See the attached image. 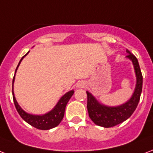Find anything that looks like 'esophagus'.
Listing matches in <instances>:
<instances>
[{
  "label": "esophagus",
  "instance_id": "1",
  "mask_svg": "<svg viewBox=\"0 0 153 153\" xmlns=\"http://www.w3.org/2000/svg\"><path fill=\"white\" fill-rule=\"evenodd\" d=\"M82 86H83V84H82V83H81V82L78 84V87H82Z\"/></svg>",
  "mask_w": 153,
  "mask_h": 153
}]
</instances>
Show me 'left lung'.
Returning <instances> with one entry per match:
<instances>
[{"instance_id": "1", "label": "left lung", "mask_w": 153, "mask_h": 153, "mask_svg": "<svg viewBox=\"0 0 153 153\" xmlns=\"http://www.w3.org/2000/svg\"><path fill=\"white\" fill-rule=\"evenodd\" d=\"M127 58L131 59L133 63L136 75V86L133 95L128 102L118 107H107L97 102L93 95L87 91V111L91 120L96 125L103 128H111L118 125L128 120L137 108L141 95L143 86V76L136 56L127 50Z\"/></svg>"}]
</instances>
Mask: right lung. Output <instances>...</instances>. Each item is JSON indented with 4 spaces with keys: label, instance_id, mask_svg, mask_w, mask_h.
Returning <instances> with one entry per match:
<instances>
[{
    "label": "right lung",
    "instance_id": "right-lung-1",
    "mask_svg": "<svg viewBox=\"0 0 153 153\" xmlns=\"http://www.w3.org/2000/svg\"><path fill=\"white\" fill-rule=\"evenodd\" d=\"M29 53V52H28ZM26 53V54H27ZM25 54V55H26ZM25 55H24L22 58V59L20 60L19 63L17 65V68H16V71H15V73L17 71V68L19 66L21 62L23 59V58L25 57ZM15 79V74L13 79V82H14ZM74 91H71L67 92L66 94L62 96V97L60 99V100L58 101V102L57 103L54 108L53 110L51 111L50 112L46 113L45 115H30V114H28L23 111L21 108L18 103H17V100L15 99L14 95H13V102H14L15 108L17 109V112L19 113L20 116L22 117L25 122H27L29 124H30L33 127L38 128V129H40V130H49V129H51V128H53L57 127V126L60 123V122L62 121V120L63 119L64 113H65V109H66V106L67 104V102L70 100V99L71 98V96L74 94Z\"/></svg>",
    "mask_w": 153,
    "mask_h": 153
}]
</instances>
